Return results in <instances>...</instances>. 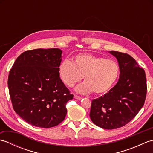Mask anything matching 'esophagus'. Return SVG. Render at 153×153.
Instances as JSON below:
<instances>
[{
  "mask_svg": "<svg viewBox=\"0 0 153 153\" xmlns=\"http://www.w3.org/2000/svg\"><path fill=\"white\" fill-rule=\"evenodd\" d=\"M74 98L76 99H77V100H81V99H82V97H79V96L76 95H74Z\"/></svg>",
  "mask_w": 153,
  "mask_h": 153,
  "instance_id": "obj_1",
  "label": "esophagus"
}]
</instances>
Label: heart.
<instances>
[{
	"instance_id": "heart-1",
	"label": "heart",
	"mask_w": 153,
	"mask_h": 153,
	"mask_svg": "<svg viewBox=\"0 0 153 153\" xmlns=\"http://www.w3.org/2000/svg\"><path fill=\"white\" fill-rule=\"evenodd\" d=\"M58 74L66 86L73 87L82 79L85 82L76 91L81 94L93 93L102 95L115 85L120 74V67L116 61L106 59L90 53L75 56L71 62L64 60L58 67Z\"/></svg>"
}]
</instances>
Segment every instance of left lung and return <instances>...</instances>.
I'll return each mask as SVG.
<instances>
[{"instance_id":"8db88e82","label":"left lung","mask_w":153,"mask_h":153,"mask_svg":"<svg viewBox=\"0 0 153 153\" xmlns=\"http://www.w3.org/2000/svg\"><path fill=\"white\" fill-rule=\"evenodd\" d=\"M109 53L118 60L119 79L108 93L92 100L89 116L97 126L113 129L127 124L141 109L147 95V81L145 70L130 55Z\"/></svg>"}]
</instances>
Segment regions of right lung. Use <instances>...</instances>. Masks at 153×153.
Listing matches in <instances>:
<instances>
[{"instance_id":"right-lung-1","label":"right lung","mask_w":153,"mask_h":153,"mask_svg":"<svg viewBox=\"0 0 153 153\" xmlns=\"http://www.w3.org/2000/svg\"><path fill=\"white\" fill-rule=\"evenodd\" d=\"M62 53L59 48L25 51L10 71L8 85L13 108L32 126L52 128L66 117V103L74 95L58 74Z\"/></svg>"}]
</instances>
